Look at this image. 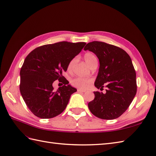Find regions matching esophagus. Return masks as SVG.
Segmentation results:
<instances>
[{"label": "esophagus", "instance_id": "esophagus-1", "mask_svg": "<svg viewBox=\"0 0 156 156\" xmlns=\"http://www.w3.org/2000/svg\"><path fill=\"white\" fill-rule=\"evenodd\" d=\"M86 90H81V89H78V92H85Z\"/></svg>", "mask_w": 156, "mask_h": 156}]
</instances>
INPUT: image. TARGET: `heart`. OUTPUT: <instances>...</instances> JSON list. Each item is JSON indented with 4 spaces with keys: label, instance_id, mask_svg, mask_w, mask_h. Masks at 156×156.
<instances>
[{
    "label": "heart",
    "instance_id": "b5f03b06",
    "mask_svg": "<svg viewBox=\"0 0 156 156\" xmlns=\"http://www.w3.org/2000/svg\"><path fill=\"white\" fill-rule=\"evenodd\" d=\"M84 60L88 64L90 67L92 66L94 64L98 63V59L96 56L92 52H87L84 56ZM75 59H72L69 63L68 64V70L70 71L73 66L74 63ZM92 82V79L90 78H81V77H76L73 78L71 80V84L80 89H86L88 88L90 83Z\"/></svg>",
    "mask_w": 156,
    "mask_h": 156
}]
</instances>
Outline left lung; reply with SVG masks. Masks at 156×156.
Wrapping results in <instances>:
<instances>
[{"label":"left lung","mask_w":156,"mask_h":156,"mask_svg":"<svg viewBox=\"0 0 156 156\" xmlns=\"http://www.w3.org/2000/svg\"><path fill=\"white\" fill-rule=\"evenodd\" d=\"M94 53L100 67L94 86L106 92H94L95 98L88 103L90 112L104 119H115L125 112L137 91L136 74L131 58L124 50L107 43L94 41L84 50Z\"/></svg>","instance_id":"1"}]
</instances>
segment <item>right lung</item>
<instances>
[{
	"instance_id": "obj_1",
	"label": "right lung",
	"mask_w": 156,
	"mask_h": 156,
	"mask_svg": "<svg viewBox=\"0 0 156 156\" xmlns=\"http://www.w3.org/2000/svg\"><path fill=\"white\" fill-rule=\"evenodd\" d=\"M86 44L64 41L46 44L35 48L25 58L20 72V91L36 116L52 118L65 110L70 96L77 90L69 84L62 72ZM58 79H64V86L55 91L52 84Z\"/></svg>"
}]
</instances>
